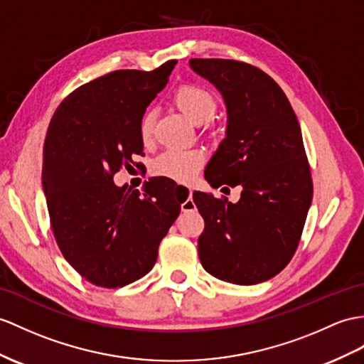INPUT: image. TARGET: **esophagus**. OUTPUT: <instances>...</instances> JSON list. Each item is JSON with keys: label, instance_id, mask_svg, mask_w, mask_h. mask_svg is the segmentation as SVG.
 Here are the masks:
<instances>
[{"label": "esophagus", "instance_id": "obj_1", "mask_svg": "<svg viewBox=\"0 0 364 364\" xmlns=\"http://www.w3.org/2000/svg\"><path fill=\"white\" fill-rule=\"evenodd\" d=\"M173 191L176 194H179V196H183V202L181 203V208L183 213L196 210V205H194V202H193V191L191 190L185 188V187H174Z\"/></svg>", "mask_w": 364, "mask_h": 364}]
</instances>
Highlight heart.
Segmentation results:
<instances>
[{
  "label": "heart",
  "instance_id": "1",
  "mask_svg": "<svg viewBox=\"0 0 364 364\" xmlns=\"http://www.w3.org/2000/svg\"><path fill=\"white\" fill-rule=\"evenodd\" d=\"M174 103L194 123L207 122L216 109V99L200 85H182L174 92ZM154 112L145 111L139 120V136L148 144L154 132ZM205 164V153L199 148H170L154 159L151 173L179 183L191 182Z\"/></svg>",
  "mask_w": 364,
  "mask_h": 364
}]
</instances>
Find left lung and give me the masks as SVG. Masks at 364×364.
<instances>
[{"label":"left lung","instance_id":"left-lung-1","mask_svg":"<svg viewBox=\"0 0 364 364\" xmlns=\"http://www.w3.org/2000/svg\"><path fill=\"white\" fill-rule=\"evenodd\" d=\"M190 66L223 94L227 137L205 168L211 187L242 188L236 203L194 191L203 218L199 258L210 274L252 286L294 258L314 196L299 123L274 80L244 61L191 58Z\"/></svg>","mask_w":364,"mask_h":364}]
</instances>
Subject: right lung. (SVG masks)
Masks as SVG:
<instances>
[{
	"instance_id": "obj_1",
	"label": "right lung",
	"mask_w": 364,
	"mask_h": 364,
	"mask_svg": "<svg viewBox=\"0 0 364 364\" xmlns=\"http://www.w3.org/2000/svg\"><path fill=\"white\" fill-rule=\"evenodd\" d=\"M177 61L120 69L82 85L58 105L43 146V188L65 259L91 284L115 289L153 269L159 244L181 213L166 182L141 191L114 176L144 156L139 120Z\"/></svg>"
}]
</instances>
